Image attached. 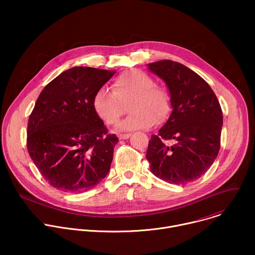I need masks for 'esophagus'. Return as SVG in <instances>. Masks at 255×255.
<instances>
[{
  "instance_id": "1",
  "label": "esophagus",
  "mask_w": 255,
  "mask_h": 255,
  "mask_svg": "<svg viewBox=\"0 0 255 255\" xmlns=\"http://www.w3.org/2000/svg\"><path fill=\"white\" fill-rule=\"evenodd\" d=\"M131 136V134L130 133H126V134H119L118 135V137H119V139H128L129 137Z\"/></svg>"
}]
</instances>
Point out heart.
<instances>
[{
    "instance_id": "b5f03b06",
    "label": "heart",
    "mask_w": 255,
    "mask_h": 255,
    "mask_svg": "<svg viewBox=\"0 0 255 255\" xmlns=\"http://www.w3.org/2000/svg\"><path fill=\"white\" fill-rule=\"evenodd\" d=\"M128 104L131 114L117 125L118 131L149 128L155 120L164 121L171 111L168 92L140 69L123 72L113 82L111 91L101 89L93 99L96 114L107 125L116 124Z\"/></svg>"
}]
</instances>
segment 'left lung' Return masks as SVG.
I'll list each match as a JSON object with an SVG mask.
<instances>
[{"instance_id":"obj_1","label":"left lung","mask_w":255,"mask_h":255,"mask_svg":"<svg viewBox=\"0 0 255 255\" xmlns=\"http://www.w3.org/2000/svg\"><path fill=\"white\" fill-rule=\"evenodd\" d=\"M148 69L164 81L172 112L157 135H151L146 158L151 172L169 184L200 178L220 150L223 114L215 93L195 71L179 62L160 60ZM167 139L175 143L168 145Z\"/></svg>"}]
</instances>
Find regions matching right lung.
Here are the masks:
<instances>
[{
	"instance_id": "right-lung-1",
	"label": "right lung",
	"mask_w": 255,
	"mask_h": 255,
	"mask_svg": "<svg viewBox=\"0 0 255 255\" xmlns=\"http://www.w3.org/2000/svg\"><path fill=\"white\" fill-rule=\"evenodd\" d=\"M115 72L75 66L51 81L36 101L28 121L27 149L53 188L83 193L110 170L118 138L108 134L93 99Z\"/></svg>"
}]
</instances>
